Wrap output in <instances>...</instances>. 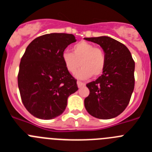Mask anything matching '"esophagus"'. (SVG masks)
I'll return each mask as SVG.
<instances>
[{"label":"esophagus","mask_w":152,"mask_h":152,"mask_svg":"<svg viewBox=\"0 0 152 152\" xmlns=\"http://www.w3.org/2000/svg\"><path fill=\"white\" fill-rule=\"evenodd\" d=\"M77 87H78V88H83V87H84V86H85V84H84V83L81 82V81H79V80H77Z\"/></svg>","instance_id":"1"}]
</instances>
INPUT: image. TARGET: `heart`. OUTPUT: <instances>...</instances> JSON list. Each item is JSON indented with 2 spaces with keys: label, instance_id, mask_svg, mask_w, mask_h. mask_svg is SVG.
<instances>
[{
  "label": "heart",
  "instance_id": "b5f03b06",
  "mask_svg": "<svg viewBox=\"0 0 152 152\" xmlns=\"http://www.w3.org/2000/svg\"><path fill=\"white\" fill-rule=\"evenodd\" d=\"M62 61L67 71L76 72L79 66L82 67L75 76L79 79H88L92 75L96 77L102 75L106 64L105 53L100 48L87 42H80L72 47V52L64 51Z\"/></svg>",
  "mask_w": 152,
  "mask_h": 152
}]
</instances>
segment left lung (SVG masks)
Listing matches in <instances>:
<instances>
[{"instance_id":"8db88e82","label":"left lung","mask_w":152,"mask_h":152,"mask_svg":"<svg viewBox=\"0 0 152 152\" xmlns=\"http://www.w3.org/2000/svg\"><path fill=\"white\" fill-rule=\"evenodd\" d=\"M100 45L106 56L103 75L87 84L90 94L84 107L94 117L109 119L116 117L129 103L135 86V61L123 43L109 36L84 38Z\"/></svg>"}]
</instances>
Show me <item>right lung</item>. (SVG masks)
<instances>
[{
    "label": "right lung",
    "instance_id": "right-lung-1",
    "mask_svg": "<svg viewBox=\"0 0 152 152\" xmlns=\"http://www.w3.org/2000/svg\"><path fill=\"white\" fill-rule=\"evenodd\" d=\"M75 42L72 34L50 33L36 38L26 48L20 64L18 88L24 107L35 117L60 116L68 96L78 90L62 61L64 49Z\"/></svg>",
    "mask_w": 152,
    "mask_h": 152
}]
</instances>
